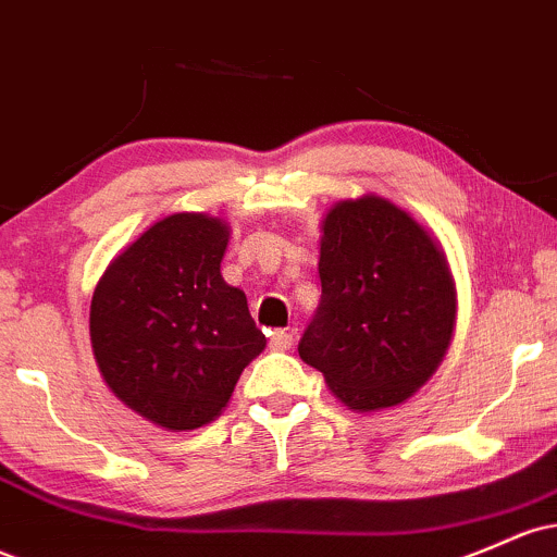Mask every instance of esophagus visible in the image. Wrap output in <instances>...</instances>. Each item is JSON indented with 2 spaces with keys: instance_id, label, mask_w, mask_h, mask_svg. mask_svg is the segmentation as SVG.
Segmentation results:
<instances>
[{
  "instance_id": "1",
  "label": "esophagus",
  "mask_w": 557,
  "mask_h": 557,
  "mask_svg": "<svg viewBox=\"0 0 557 557\" xmlns=\"http://www.w3.org/2000/svg\"><path fill=\"white\" fill-rule=\"evenodd\" d=\"M269 346H272L274 351H288L293 346V333H288V330H274V333L269 335Z\"/></svg>"
}]
</instances>
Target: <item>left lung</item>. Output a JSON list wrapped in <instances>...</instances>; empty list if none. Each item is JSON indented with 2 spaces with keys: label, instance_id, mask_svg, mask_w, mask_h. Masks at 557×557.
<instances>
[{
  "label": "left lung",
  "instance_id": "left-lung-1",
  "mask_svg": "<svg viewBox=\"0 0 557 557\" xmlns=\"http://www.w3.org/2000/svg\"><path fill=\"white\" fill-rule=\"evenodd\" d=\"M320 283L298 357L354 412L409 399L455 330V280L436 237L381 195L341 200L322 222Z\"/></svg>",
  "mask_w": 557,
  "mask_h": 557
}]
</instances>
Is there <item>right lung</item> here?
Returning <instances> with one entry per match:
<instances>
[{
  "label": "right lung",
  "mask_w": 557,
  "mask_h": 557,
  "mask_svg": "<svg viewBox=\"0 0 557 557\" xmlns=\"http://www.w3.org/2000/svg\"><path fill=\"white\" fill-rule=\"evenodd\" d=\"M227 243L222 219L171 213L110 261L91 296L102 381L166 431L219 418L240 372L267 346L246 293L222 277Z\"/></svg>",
  "instance_id": "right-lung-1"
}]
</instances>
